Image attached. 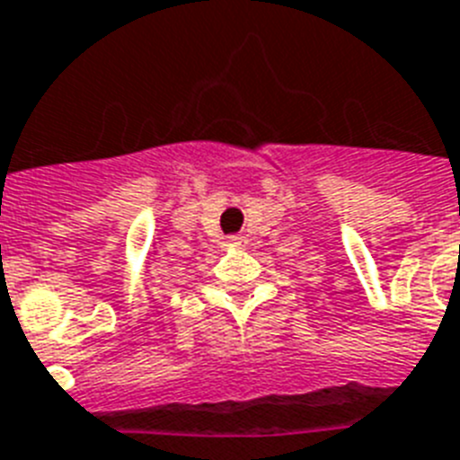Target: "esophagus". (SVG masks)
Returning <instances> with one entry per match:
<instances>
[{
  "instance_id": "esophagus-1",
  "label": "esophagus",
  "mask_w": 460,
  "mask_h": 460,
  "mask_svg": "<svg viewBox=\"0 0 460 460\" xmlns=\"http://www.w3.org/2000/svg\"><path fill=\"white\" fill-rule=\"evenodd\" d=\"M227 242H230V244H233V246H244V237H239V234L230 237V239H227Z\"/></svg>"
}]
</instances>
